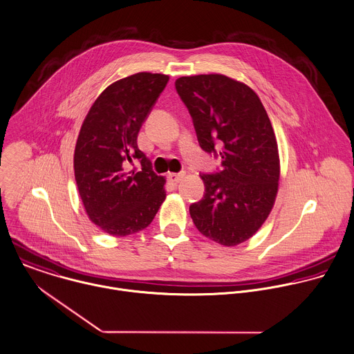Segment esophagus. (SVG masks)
Masks as SVG:
<instances>
[{
    "instance_id": "esophagus-1",
    "label": "esophagus",
    "mask_w": 354,
    "mask_h": 354,
    "mask_svg": "<svg viewBox=\"0 0 354 354\" xmlns=\"http://www.w3.org/2000/svg\"><path fill=\"white\" fill-rule=\"evenodd\" d=\"M185 172H178V174H175V172H172V174H169L168 175V178H169V180L174 183V185H178L183 178H185Z\"/></svg>"
}]
</instances>
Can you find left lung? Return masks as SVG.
Segmentation results:
<instances>
[{"label": "left lung", "mask_w": 354, "mask_h": 354, "mask_svg": "<svg viewBox=\"0 0 354 354\" xmlns=\"http://www.w3.org/2000/svg\"><path fill=\"white\" fill-rule=\"evenodd\" d=\"M201 149L222 158L221 171L203 174V200L190 205L201 234L225 247L251 239L268 219L279 190L276 135L259 96L223 74L175 81Z\"/></svg>", "instance_id": "1"}]
</instances>
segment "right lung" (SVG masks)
<instances>
[{"label":"right lung","mask_w":354,"mask_h":354,"mask_svg":"<svg viewBox=\"0 0 354 354\" xmlns=\"http://www.w3.org/2000/svg\"><path fill=\"white\" fill-rule=\"evenodd\" d=\"M169 77L136 73L109 85L91 106L74 150V176L88 218L115 237L146 229L165 200V179L138 147V133ZM133 160L140 171H129Z\"/></svg>","instance_id":"right-lung-1"}]
</instances>
